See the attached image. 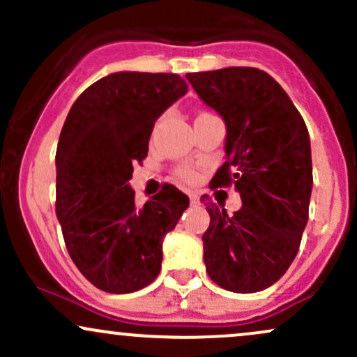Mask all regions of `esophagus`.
Masks as SVG:
<instances>
[{
    "label": "esophagus",
    "instance_id": "obj_1",
    "mask_svg": "<svg viewBox=\"0 0 357 357\" xmlns=\"http://www.w3.org/2000/svg\"><path fill=\"white\" fill-rule=\"evenodd\" d=\"M190 199H191L192 204H199V196L195 195V192H192V195H190Z\"/></svg>",
    "mask_w": 357,
    "mask_h": 357
}]
</instances>
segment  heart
I'll list each match as a JSON object with an SVG mask.
<instances>
[{"instance_id":"obj_1","label":"heart","mask_w":357,"mask_h":357,"mask_svg":"<svg viewBox=\"0 0 357 357\" xmlns=\"http://www.w3.org/2000/svg\"><path fill=\"white\" fill-rule=\"evenodd\" d=\"M176 174H178L179 179H183V181H188V183L195 181L196 178V173L192 169H190V167H181V169L176 171Z\"/></svg>"}]
</instances>
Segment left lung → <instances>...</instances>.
<instances>
[{
    "label": "left lung",
    "mask_w": 357,
    "mask_h": 357,
    "mask_svg": "<svg viewBox=\"0 0 357 357\" xmlns=\"http://www.w3.org/2000/svg\"><path fill=\"white\" fill-rule=\"evenodd\" d=\"M186 79L227 126V161L213 186H235L241 198L233 215L202 198L210 213L206 272L225 290L260 292L290 267L309 220V130L280 84L260 68L228 67Z\"/></svg>",
    "instance_id": "1"
}]
</instances>
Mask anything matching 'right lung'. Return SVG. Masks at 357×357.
Here are the masks:
<instances>
[{
  "instance_id": "obj_1",
  "label": "right lung",
  "mask_w": 357,
  "mask_h": 357,
  "mask_svg": "<svg viewBox=\"0 0 357 357\" xmlns=\"http://www.w3.org/2000/svg\"><path fill=\"white\" fill-rule=\"evenodd\" d=\"M188 92L176 73L116 72L73 102L56 147V218L73 264L109 294L144 289L161 272L162 240L190 206L165 184L134 202V162L149 149L154 122Z\"/></svg>"
}]
</instances>
